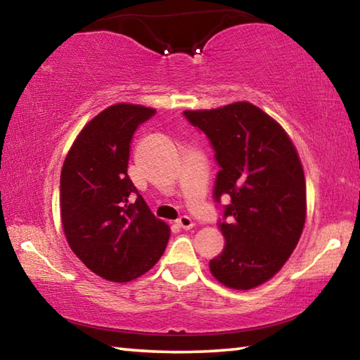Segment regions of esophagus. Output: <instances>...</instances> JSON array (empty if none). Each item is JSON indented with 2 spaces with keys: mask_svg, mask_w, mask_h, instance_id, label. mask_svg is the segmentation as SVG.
Wrapping results in <instances>:
<instances>
[{
  "mask_svg": "<svg viewBox=\"0 0 360 360\" xmlns=\"http://www.w3.org/2000/svg\"><path fill=\"white\" fill-rule=\"evenodd\" d=\"M176 223H178V226H179V228L186 229V231H187V229H192V228H194V221H192L191 217H187V214H182V217H181Z\"/></svg>",
  "mask_w": 360,
  "mask_h": 360,
  "instance_id": "1",
  "label": "esophagus"
}]
</instances>
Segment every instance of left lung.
Returning a JSON list of instances; mask_svg holds the SVG:
<instances>
[{
    "instance_id": "1",
    "label": "left lung",
    "mask_w": 360,
    "mask_h": 360,
    "mask_svg": "<svg viewBox=\"0 0 360 360\" xmlns=\"http://www.w3.org/2000/svg\"><path fill=\"white\" fill-rule=\"evenodd\" d=\"M184 116L214 150V200L231 197L218 223L226 245L210 260L212 275L226 288L260 286L286 264L304 229L307 202L297 150L286 131L249 101L187 110Z\"/></svg>"
}]
</instances>
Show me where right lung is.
<instances>
[{"label":"right lung","mask_w":360,"mask_h":360,"mask_svg":"<svg viewBox=\"0 0 360 360\" xmlns=\"http://www.w3.org/2000/svg\"><path fill=\"white\" fill-rule=\"evenodd\" d=\"M157 110L116 103L89 121L64 160L60 207L69 248L95 275L127 283L163 255L169 226L127 176L136 129Z\"/></svg>","instance_id":"1"}]
</instances>
